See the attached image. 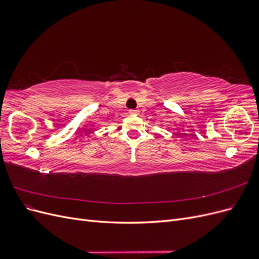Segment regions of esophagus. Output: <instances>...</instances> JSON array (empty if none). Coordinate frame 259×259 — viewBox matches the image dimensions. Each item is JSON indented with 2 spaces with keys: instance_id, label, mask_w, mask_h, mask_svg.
<instances>
[{
  "instance_id": "obj_1",
  "label": "esophagus",
  "mask_w": 259,
  "mask_h": 259,
  "mask_svg": "<svg viewBox=\"0 0 259 259\" xmlns=\"http://www.w3.org/2000/svg\"><path fill=\"white\" fill-rule=\"evenodd\" d=\"M130 114L137 115V114H139V111H138V110H135V109H131V110H130Z\"/></svg>"
}]
</instances>
